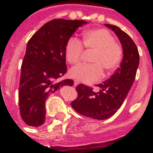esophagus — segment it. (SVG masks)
<instances>
[{
  "instance_id": "34e87169",
  "label": "esophagus",
  "mask_w": 153,
  "mask_h": 153,
  "mask_svg": "<svg viewBox=\"0 0 153 153\" xmlns=\"http://www.w3.org/2000/svg\"><path fill=\"white\" fill-rule=\"evenodd\" d=\"M74 86H77V85L79 84V82H78L77 80H74Z\"/></svg>"
}]
</instances>
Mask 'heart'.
Returning <instances> with one entry per match:
<instances>
[{
  "label": "heart",
  "instance_id": "obj_1",
  "mask_svg": "<svg viewBox=\"0 0 153 153\" xmlns=\"http://www.w3.org/2000/svg\"><path fill=\"white\" fill-rule=\"evenodd\" d=\"M83 45L93 51L89 58L92 64H80L70 71V76L85 83H91L102 77L103 71L111 74L120 64L123 51L115 42L113 34L105 28H95L87 31L83 37ZM83 45L79 39L70 38L65 45V59L70 64H77L83 55Z\"/></svg>",
  "mask_w": 153,
  "mask_h": 153
}]
</instances>
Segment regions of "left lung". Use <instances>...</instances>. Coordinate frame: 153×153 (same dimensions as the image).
I'll return each instance as SVG.
<instances>
[{
    "mask_svg": "<svg viewBox=\"0 0 153 153\" xmlns=\"http://www.w3.org/2000/svg\"><path fill=\"white\" fill-rule=\"evenodd\" d=\"M118 37L123 49V60L112 76L97 84L101 90L93 92L84 84L76 87L78 97L71 102L77 112L95 120H106L112 116L122 106L131 88L139 65L138 48L131 38L120 28L105 24Z\"/></svg>",
    "mask_w": 153,
    "mask_h": 153,
    "instance_id": "8db88e82",
    "label": "left lung"
}]
</instances>
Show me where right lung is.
Masks as SVG:
<instances>
[{
	"label": "right lung",
	"instance_id": "right-lung-1",
	"mask_svg": "<svg viewBox=\"0 0 153 153\" xmlns=\"http://www.w3.org/2000/svg\"><path fill=\"white\" fill-rule=\"evenodd\" d=\"M84 20L57 19L47 22L29 39L21 65L19 103L26 125L38 127L45 122V102L48 96L72 79L56 80L66 73L65 45Z\"/></svg>",
	"mask_w": 153,
	"mask_h": 153
}]
</instances>
